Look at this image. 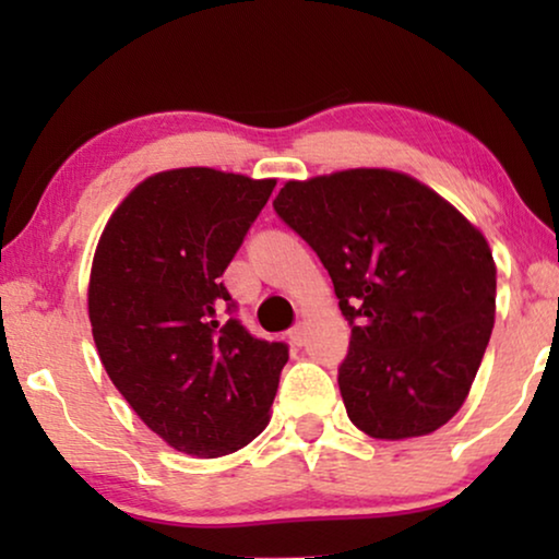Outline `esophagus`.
Wrapping results in <instances>:
<instances>
[{"label":"esophagus","mask_w":559,"mask_h":559,"mask_svg":"<svg viewBox=\"0 0 559 559\" xmlns=\"http://www.w3.org/2000/svg\"><path fill=\"white\" fill-rule=\"evenodd\" d=\"M289 341H293L295 346H302V343H305V325L302 323L295 325L293 331H289Z\"/></svg>","instance_id":"esophagus-1"}]
</instances>
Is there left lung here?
<instances>
[{"instance_id": "obj_1", "label": "left lung", "mask_w": 559, "mask_h": 559, "mask_svg": "<svg viewBox=\"0 0 559 559\" xmlns=\"http://www.w3.org/2000/svg\"><path fill=\"white\" fill-rule=\"evenodd\" d=\"M274 211L320 257L354 325L338 369L350 423L377 440L445 425L493 331L496 262L480 228L386 167L287 180Z\"/></svg>"}]
</instances>
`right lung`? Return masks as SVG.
Returning a JSON list of instances; mask_svg holds the SVG:
<instances>
[{
	"mask_svg": "<svg viewBox=\"0 0 559 559\" xmlns=\"http://www.w3.org/2000/svg\"><path fill=\"white\" fill-rule=\"evenodd\" d=\"M274 178L175 167L144 178L96 243L88 320L106 373L144 425L198 457L228 455L270 425L285 343L221 312V274Z\"/></svg>",
	"mask_w": 559,
	"mask_h": 559,
	"instance_id": "right-lung-1",
	"label": "right lung"
}]
</instances>
